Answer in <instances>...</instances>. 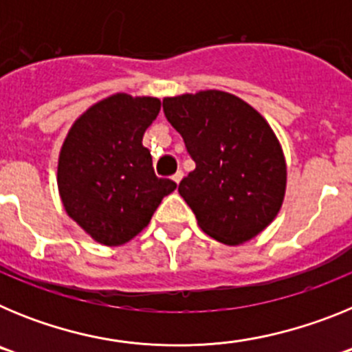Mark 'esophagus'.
Listing matches in <instances>:
<instances>
[{
  "instance_id": "34e87169",
  "label": "esophagus",
  "mask_w": 352,
  "mask_h": 352,
  "mask_svg": "<svg viewBox=\"0 0 352 352\" xmlns=\"http://www.w3.org/2000/svg\"><path fill=\"white\" fill-rule=\"evenodd\" d=\"M182 178H183V173H182V170H178V173H176V174H174V176H173V182L176 183V185H178V183L182 182Z\"/></svg>"
}]
</instances>
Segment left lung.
I'll use <instances>...</instances> for the list:
<instances>
[{
	"label": "left lung",
	"instance_id": "left-lung-1",
	"mask_svg": "<svg viewBox=\"0 0 352 352\" xmlns=\"http://www.w3.org/2000/svg\"><path fill=\"white\" fill-rule=\"evenodd\" d=\"M164 113L195 162L178 192L199 227L232 247L256 238L280 211L287 185L284 151L268 121L219 89L167 96Z\"/></svg>",
	"mask_w": 352,
	"mask_h": 352
}]
</instances>
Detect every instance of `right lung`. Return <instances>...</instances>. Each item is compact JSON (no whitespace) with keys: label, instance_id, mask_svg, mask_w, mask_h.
I'll list each match as a JSON object with an SVG mask.
<instances>
[{"label":"right lung","instance_id":"right-lung-1","mask_svg":"<svg viewBox=\"0 0 352 352\" xmlns=\"http://www.w3.org/2000/svg\"><path fill=\"white\" fill-rule=\"evenodd\" d=\"M160 113L155 96L116 93L80 114L58 158L65 211L86 234L120 247L149 223L176 183L155 176L146 129Z\"/></svg>","mask_w":352,"mask_h":352}]
</instances>
